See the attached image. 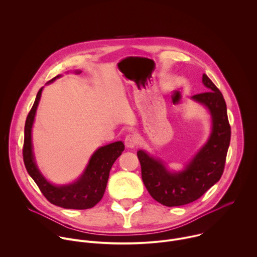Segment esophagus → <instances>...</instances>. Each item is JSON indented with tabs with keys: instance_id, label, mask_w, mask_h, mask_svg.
<instances>
[{
	"instance_id": "1",
	"label": "esophagus",
	"mask_w": 257,
	"mask_h": 257,
	"mask_svg": "<svg viewBox=\"0 0 257 257\" xmlns=\"http://www.w3.org/2000/svg\"><path fill=\"white\" fill-rule=\"evenodd\" d=\"M138 140L137 137L134 134H128L125 138V145L127 146L128 149H134L135 146L137 145Z\"/></svg>"
}]
</instances>
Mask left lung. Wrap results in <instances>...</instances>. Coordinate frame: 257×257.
<instances>
[{"mask_svg": "<svg viewBox=\"0 0 257 257\" xmlns=\"http://www.w3.org/2000/svg\"><path fill=\"white\" fill-rule=\"evenodd\" d=\"M202 82L208 91L192 98L208 108L212 129L207 142L186 168L171 173L162 161L144 151L137 152L146 189L155 200L166 206H180L197 200L221 179L224 172L231 139L227 105L222 92L207 75H202Z\"/></svg>", "mask_w": 257, "mask_h": 257, "instance_id": "1", "label": "left lung"}]
</instances>
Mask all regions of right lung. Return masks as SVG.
Returning a JSON list of instances; mask_svg holds the SVG:
<instances>
[{
	"instance_id": "right-lung-1",
	"label": "right lung",
	"mask_w": 257,
	"mask_h": 257,
	"mask_svg": "<svg viewBox=\"0 0 257 257\" xmlns=\"http://www.w3.org/2000/svg\"><path fill=\"white\" fill-rule=\"evenodd\" d=\"M76 73H80V71H77ZM60 76L61 75L56 76L48 83L53 82ZM42 91L43 87L36 94L34 103L25 121L23 144V161L25 168L30 177L36 183V185L39 186L42 193L51 203L71 209L91 208L102 198L106 187L109 170L124 151V143L122 141H117L99 148L90 158L81 177L72 184L62 186L51 184L36 167L31 143V129Z\"/></svg>"
}]
</instances>
